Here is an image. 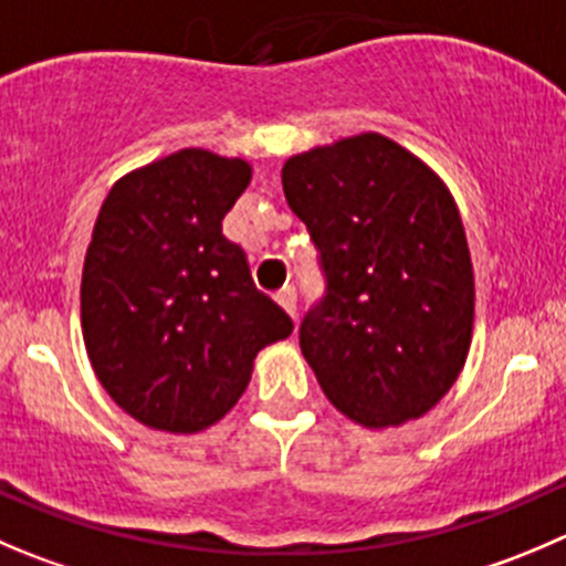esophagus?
I'll return each instance as SVG.
<instances>
[{
	"mask_svg": "<svg viewBox=\"0 0 566 566\" xmlns=\"http://www.w3.org/2000/svg\"><path fill=\"white\" fill-rule=\"evenodd\" d=\"M277 303L283 305V311H286L289 316H297V292H294V286L280 289V292H277Z\"/></svg>",
	"mask_w": 566,
	"mask_h": 566,
	"instance_id": "34e87169",
	"label": "esophagus"
}]
</instances>
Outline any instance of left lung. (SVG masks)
<instances>
[{"mask_svg": "<svg viewBox=\"0 0 566 566\" xmlns=\"http://www.w3.org/2000/svg\"><path fill=\"white\" fill-rule=\"evenodd\" d=\"M283 191L325 272L300 349L327 400L364 428L428 413L464 369L475 319L453 193L378 133L289 158Z\"/></svg>", "mask_w": 566, "mask_h": 566, "instance_id": "obj_1", "label": "left lung"}]
</instances>
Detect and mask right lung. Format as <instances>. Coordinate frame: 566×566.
<instances>
[{
    "label": "right lung",
    "mask_w": 566,
    "mask_h": 566,
    "mask_svg": "<svg viewBox=\"0 0 566 566\" xmlns=\"http://www.w3.org/2000/svg\"><path fill=\"white\" fill-rule=\"evenodd\" d=\"M250 177L241 158L180 149L122 177L99 208L80 286L85 349L113 402L155 430L219 422L255 355L294 327L222 235Z\"/></svg>",
    "instance_id": "obj_1"
}]
</instances>
